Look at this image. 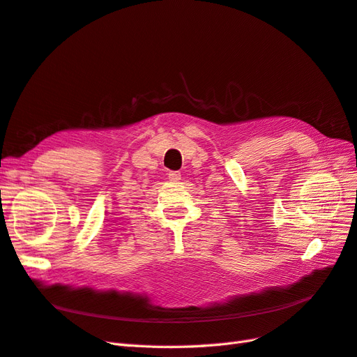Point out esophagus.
<instances>
[{"label":"esophagus","mask_w":357,"mask_h":357,"mask_svg":"<svg viewBox=\"0 0 357 357\" xmlns=\"http://www.w3.org/2000/svg\"><path fill=\"white\" fill-rule=\"evenodd\" d=\"M180 178H181V174H180L178 171H169V172H168V180H169V181L177 183Z\"/></svg>","instance_id":"34e87169"}]
</instances>
